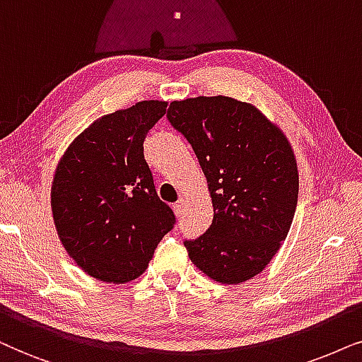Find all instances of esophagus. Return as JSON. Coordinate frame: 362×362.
<instances>
[{
	"label": "esophagus",
	"instance_id": "esophagus-1",
	"mask_svg": "<svg viewBox=\"0 0 362 362\" xmlns=\"http://www.w3.org/2000/svg\"><path fill=\"white\" fill-rule=\"evenodd\" d=\"M184 205H185V200L184 199H180L175 205H173V211H175L177 216L182 215V211H184Z\"/></svg>",
	"mask_w": 362,
	"mask_h": 362
}]
</instances>
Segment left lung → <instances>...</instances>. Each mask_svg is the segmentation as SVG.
<instances>
[{
	"instance_id": "1",
	"label": "left lung",
	"mask_w": 362,
	"mask_h": 362,
	"mask_svg": "<svg viewBox=\"0 0 362 362\" xmlns=\"http://www.w3.org/2000/svg\"><path fill=\"white\" fill-rule=\"evenodd\" d=\"M168 122L194 148L214 204L210 228L184 247L215 281H247L286 238L298 167L286 137L257 107L225 95L175 100Z\"/></svg>"
}]
</instances>
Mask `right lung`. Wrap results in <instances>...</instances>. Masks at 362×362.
<instances>
[{"label":"right lung","instance_id":"add662e5","mask_svg":"<svg viewBox=\"0 0 362 362\" xmlns=\"http://www.w3.org/2000/svg\"><path fill=\"white\" fill-rule=\"evenodd\" d=\"M165 110L167 103L142 100L104 115L57 165L51 190L57 235L71 258L100 281L141 276L175 225L144 158V141Z\"/></svg>","mask_w":362,"mask_h":362}]
</instances>
